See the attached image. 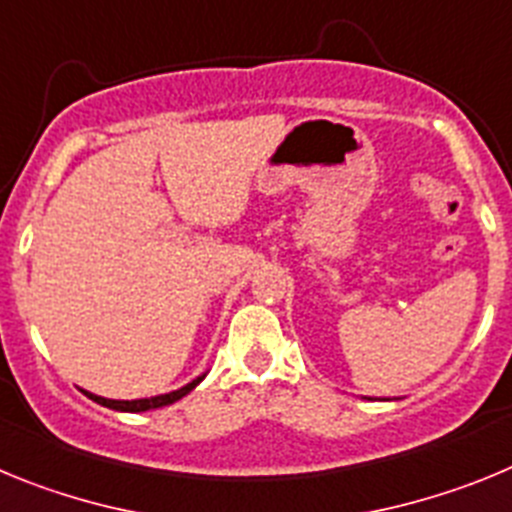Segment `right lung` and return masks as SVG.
<instances>
[{
  "instance_id": "1",
  "label": "right lung",
  "mask_w": 512,
  "mask_h": 512,
  "mask_svg": "<svg viewBox=\"0 0 512 512\" xmlns=\"http://www.w3.org/2000/svg\"><path fill=\"white\" fill-rule=\"evenodd\" d=\"M205 377H207V374H200V377L192 379V382L184 384V387H179V390L166 392V395H156V397H143V400H107V397L92 395V392H84V395H87L89 400H94V402H99V405H104V408L120 410V413H146V410L166 408V405H171V402L182 400V397L189 395V392H192L194 387H197V384H200Z\"/></svg>"
}]
</instances>
